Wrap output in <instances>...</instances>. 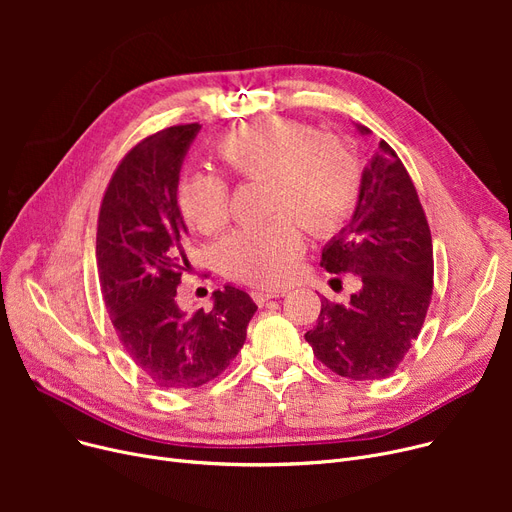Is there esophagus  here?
<instances>
[{
  "instance_id": "obj_1",
  "label": "esophagus",
  "mask_w": 512,
  "mask_h": 512,
  "mask_svg": "<svg viewBox=\"0 0 512 512\" xmlns=\"http://www.w3.org/2000/svg\"><path fill=\"white\" fill-rule=\"evenodd\" d=\"M282 290H253L251 292V297H253V301L257 303V305H263V303H267L270 299H278V297H282Z\"/></svg>"
}]
</instances>
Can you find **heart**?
<instances>
[{"instance_id": "obj_1", "label": "heart", "mask_w": 512, "mask_h": 512, "mask_svg": "<svg viewBox=\"0 0 512 512\" xmlns=\"http://www.w3.org/2000/svg\"><path fill=\"white\" fill-rule=\"evenodd\" d=\"M226 166L270 184V209L286 211L315 234L338 230L357 205L361 170L355 155L303 122L265 118L232 130L218 145ZM184 222L213 234L228 222V186L211 172L186 174L176 191ZM289 215L230 232L218 247L222 270L242 282L280 286L297 270L303 234Z\"/></svg>"}]
</instances>
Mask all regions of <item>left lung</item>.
I'll list each match as a JSON object with an SVG mask.
<instances>
[{"label": "left lung", "instance_id": "1", "mask_svg": "<svg viewBox=\"0 0 512 512\" xmlns=\"http://www.w3.org/2000/svg\"><path fill=\"white\" fill-rule=\"evenodd\" d=\"M321 267L357 274L361 288L346 305L321 301L317 326L305 334L315 357L346 380L388 378L419 336L434 288L432 234L388 143L365 166L355 211L321 249Z\"/></svg>", "mask_w": 512, "mask_h": 512}]
</instances>
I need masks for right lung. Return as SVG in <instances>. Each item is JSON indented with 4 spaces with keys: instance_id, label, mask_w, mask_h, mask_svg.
<instances>
[{
    "instance_id": "add662e5",
    "label": "right lung",
    "mask_w": 512,
    "mask_h": 512,
    "mask_svg": "<svg viewBox=\"0 0 512 512\" xmlns=\"http://www.w3.org/2000/svg\"><path fill=\"white\" fill-rule=\"evenodd\" d=\"M199 124L161 130L134 147L107 186L97 226L103 303L126 353L161 388H199L230 365L257 305L226 284L209 311L176 303L188 234L176 191Z\"/></svg>"
}]
</instances>
